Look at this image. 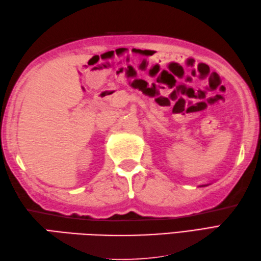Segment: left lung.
<instances>
[{"label": "left lung", "instance_id": "1", "mask_svg": "<svg viewBox=\"0 0 261 261\" xmlns=\"http://www.w3.org/2000/svg\"><path fill=\"white\" fill-rule=\"evenodd\" d=\"M202 186H206V185H202Z\"/></svg>", "mask_w": 261, "mask_h": 261}]
</instances>
